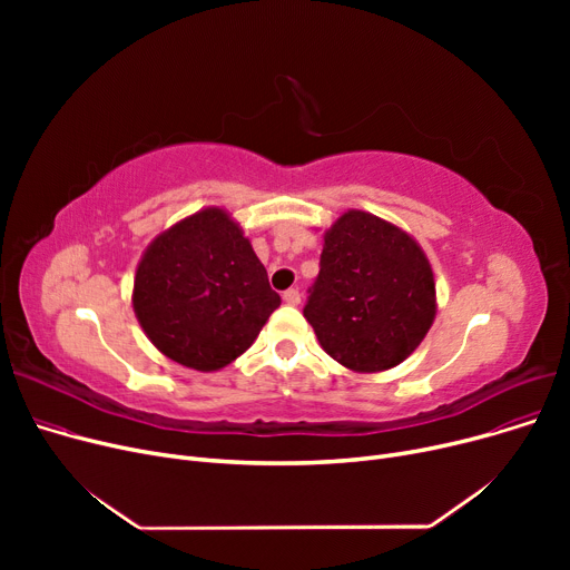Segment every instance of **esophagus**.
<instances>
[{
	"label": "esophagus",
	"instance_id": "1",
	"mask_svg": "<svg viewBox=\"0 0 570 570\" xmlns=\"http://www.w3.org/2000/svg\"><path fill=\"white\" fill-rule=\"evenodd\" d=\"M284 303H286V305H291V307L301 305V293H297V288H288V291H284Z\"/></svg>",
	"mask_w": 570,
	"mask_h": 570
}]
</instances>
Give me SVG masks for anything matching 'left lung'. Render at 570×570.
Segmentation results:
<instances>
[{"instance_id": "8db88e82", "label": "left lung", "mask_w": 570, "mask_h": 570, "mask_svg": "<svg viewBox=\"0 0 570 570\" xmlns=\"http://www.w3.org/2000/svg\"><path fill=\"white\" fill-rule=\"evenodd\" d=\"M436 316L432 265L400 226L348 209L323 233L305 318L346 370L385 372L421 346Z\"/></svg>"}]
</instances>
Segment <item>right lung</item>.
Wrapping results in <instances>:
<instances>
[{
	"instance_id": "add662e5",
	"label": "right lung",
	"mask_w": 570,
	"mask_h": 570,
	"mask_svg": "<svg viewBox=\"0 0 570 570\" xmlns=\"http://www.w3.org/2000/svg\"><path fill=\"white\" fill-rule=\"evenodd\" d=\"M131 303L166 357L217 372L254 344L282 297L239 224L224 207H203L149 243Z\"/></svg>"
}]
</instances>
